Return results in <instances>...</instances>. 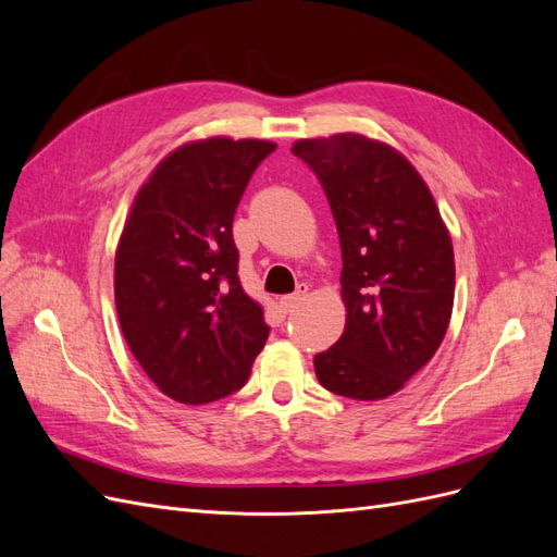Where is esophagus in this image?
<instances>
[{"mask_svg": "<svg viewBox=\"0 0 557 557\" xmlns=\"http://www.w3.org/2000/svg\"><path fill=\"white\" fill-rule=\"evenodd\" d=\"M307 293H309V285H299V288H297L293 295L281 297V309H283V311H293L295 307H299L301 301L307 299Z\"/></svg>", "mask_w": 557, "mask_h": 557, "instance_id": "34e87169", "label": "esophagus"}]
</instances>
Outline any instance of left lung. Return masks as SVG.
<instances>
[{
    "label": "left lung",
    "instance_id": "8db88e82",
    "mask_svg": "<svg viewBox=\"0 0 557 557\" xmlns=\"http://www.w3.org/2000/svg\"><path fill=\"white\" fill-rule=\"evenodd\" d=\"M342 242L346 327L313 358L320 385L376 401L401 391L442 346L455 295L453 242L440 207L397 148L358 132L299 139Z\"/></svg>",
    "mask_w": 557,
    "mask_h": 557
}]
</instances>
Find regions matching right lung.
Here are the masks:
<instances>
[{"label":"right lung","mask_w":557,"mask_h":557,"mask_svg":"<svg viewBox=\"0 0 557 557\" xmlns=\"http://www.w3.org/2000/svg\"><path fill=\"white\" fill-rule=\"evenodd\" d=\"M276 144L209 137L148 174L115 248L113 293L125 342L174 401L209 404L246 383L264 348L262 307L239 283L232 221Z\"/></svg>","instance_id":"add662e5"}]
</instances>
